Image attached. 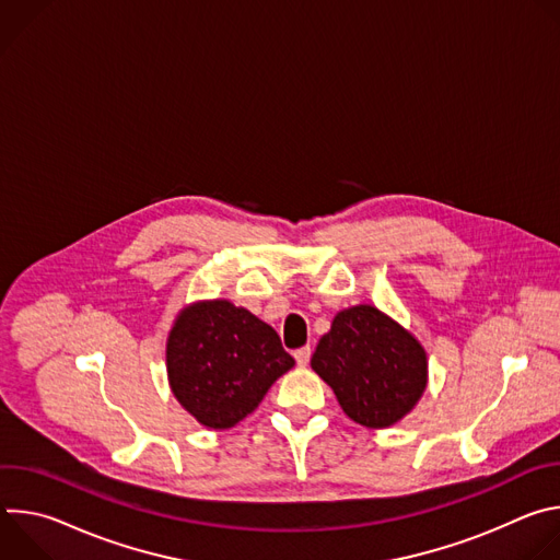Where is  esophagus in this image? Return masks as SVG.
<instances>
[{"label": "esophagus", "instance_id": "obj_1", "mask_svg": "<svg viewBox=\"0 0 560 560\" xmlns=\"http://www.w3.org/2000/svg\"><path fill=\"white\" fill-rule=\"evenodd\" d=\"M310 357H312V350H310V346H303V348L294 350V359H296V363H299L301 368L310 363Z\"/></svg>", "mask_w": 560, "mask_h": 560}]
</instances>
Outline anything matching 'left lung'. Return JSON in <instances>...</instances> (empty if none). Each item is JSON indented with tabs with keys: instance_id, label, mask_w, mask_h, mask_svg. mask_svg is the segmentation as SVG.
Listing matches in <instances>:
<instances>
[{
	"instance_id": "1",
	"label": "left lung",
	"mask_w": 560,
	"mask_h": 560,
	"mask_svg": "<svg viewBox=\"0 0 560 560\" xmlns=\"http://www.w3.org/2000/svg\"><path fill=\"white\" fill-rule=\"evenodd\" d=\"M310 365L332 387L343 412L372 430L412 412L428 385L423 346L374 305L339 312Z\"/></svg>"
}]
</instances>
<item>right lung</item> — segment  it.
<instances>
[{"mask_svg":"<svg viewBox=\"0 0 560 560\" xmlns=\"http://www.w3.org/2000/svg\"><path fill=\"white\" fill-rule=\"evenodd\" d=\"M171 389L201 425L228 430L246 419L294 359L279 335L225 299L179 312L166 343Z\"/></svg>","mask_w":560,"mask_h":560,"instance_id":"add662e5","label":"right lung"}]
</instances>
